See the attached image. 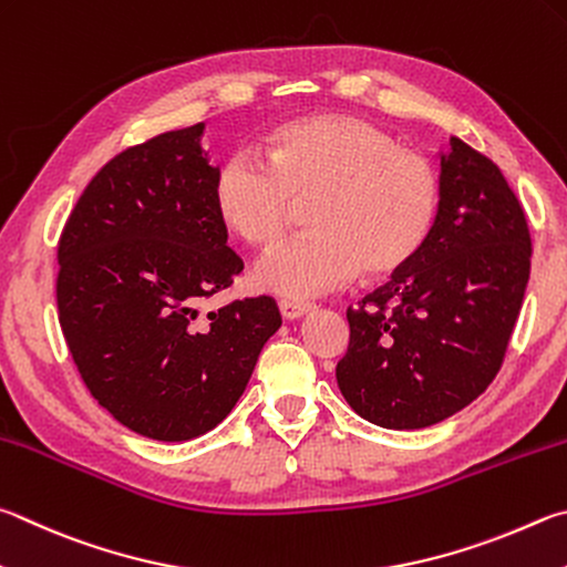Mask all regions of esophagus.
<instances>
[{
    "mask_svg": "<svg viewBox=\"0 0 567 567\" xmlns=\"http://www.w3.org/2000/svg\"><path fill=\"white\" fill-rule=\"evenodd\" d=\"M315 310L312 302H300V300H280V312L285 319H300Z\"/></svg>",
    "mask_w": 567,
    "mask_h": 567,
    "instance_id": "1",
    "label": "esophagus"
}]
</instances>
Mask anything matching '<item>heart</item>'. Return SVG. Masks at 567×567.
I'll use <instances>...</instances> for the list:
<instances>
[{
  "mask_svg": "<svg viewBox=\"0 0 567 567\" xmlns=\"http://www.w3.org/2000/svg\"><path fill=\"white\" fill-rule=\"evenodd\" d=\"M267 166L225 158L210 183L215 218L257 252H272L305 208L310 235L257 267L262 290L310 297L352 280L404 275L436 230L434 161L389 131L347 113L287 121L260 143Z\"/></svg>",
  "mask_w": 567,
  "mask_h": 567,
  "instance_id": "1",
  "label": "heart"
}]
</instances>
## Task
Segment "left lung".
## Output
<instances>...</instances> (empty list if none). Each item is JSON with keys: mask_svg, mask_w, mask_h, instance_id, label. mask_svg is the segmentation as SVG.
Masks as SVG:
<instances>
[{"mask_svg": "<svg viewBox=\"0 0 567 567\" xmlns=\"http://www.w3.org/2000/svg\"><path fill=\"white\" fill-rule=\"evenodd\" d=\"M441 188L426 250L347 310L337 384L359 416L384 429L439 424L481 396L528 287V220L496 163L451 138Z\"/></svg>", "mask_w": 567, "mask_h": 567, "instance_id": "obj_1", "label": "left lung"}]
</instances>
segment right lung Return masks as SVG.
<instances>
[{
	"label": "right lung",
	"instance_id": "obj_1",
	"mask_svg": "<svg viewBox=\"0 0 567 567\" xmlns=\"http://www.w3.org/2000/svg\"><path fill=\"white\" fill-rule=\"evenodd\" d=\"M203 123L121 151L59 238V324L81 379L141 436L188 441L230 414L282 324L270 297L200 317L243 260L215 218Z\"/></svg>",
	"mask_w": 567,
	"mask_h": 567
}]
</instances>
